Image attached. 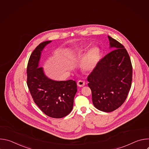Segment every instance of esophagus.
<instances>
[{
  "label": "esophagus",
  "mask_w": 149,
  "mask_h": 149,
  "mask_svg": "<svg viewBox=\"0 0 149 149\" xmlns=\"http://www.w3.org/2000/svg\"><path fill=\"white\" fill-rule=\"evenodd\" d=\"M77 86L79 87H82L85 86V82L83 81H78V82H77Z\"/></svg>",
  "instance_id": "obj_1"
}]
</instances>
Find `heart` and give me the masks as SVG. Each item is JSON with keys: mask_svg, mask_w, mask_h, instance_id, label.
Instances as JSON below:
<instances>
[{"mask_svg": "<svg viewBox=\"0 0 149 149\" xmlns=\"http://www.w3.org/2000/svg\"><path fill=\"white\" fill-rule=\"evenodd\" d=\"M101 56L100 49L97 47L91 48L82 58L81 67L85 71H91L97 66Z\"/></svg>", "mask_w": 149, "mask_h": 149, "instance_id": "heart-1", "label": "heart"}]
</instances>
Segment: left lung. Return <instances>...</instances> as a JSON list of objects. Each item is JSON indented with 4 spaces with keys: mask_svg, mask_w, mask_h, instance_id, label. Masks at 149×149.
<instances>
[{
    "mask_svg": "<svg viewBox=\"0 0 149 149\" xmlns=\"http://www.w3.org/2000/svg\"><path fill=\"white\" fill-rule=\"evenodd\" d=\"M112 51L101 59L88 75L94 107L112 112L124 103L131 88L132 65L128 52L116 39L108 36Z\"/></svg>",
    "mask_w": 149,
    "mask_h": 149,
    "instance_id": "obj_1",
    "label": "left lung"
}]
</instances>
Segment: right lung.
<instances>
[{"instance_id": "obj_1", "label": "right lung", "mask_w": 149, "mask_h": 149, "mask_svg": "<svg viewBox=\"0 0 149 149\" xmlns=\"http://www.w3.org/2000/svg\"><path fill=\"white\" fill-rule=\"evenodd\" d=\"M51 40L40 43L30 56L27 67V85L38 107L49 117L60 118L72 110L77 91L75 81H55L48 78L39 67L41 54Z\"/></svg>"}]
</instances>
